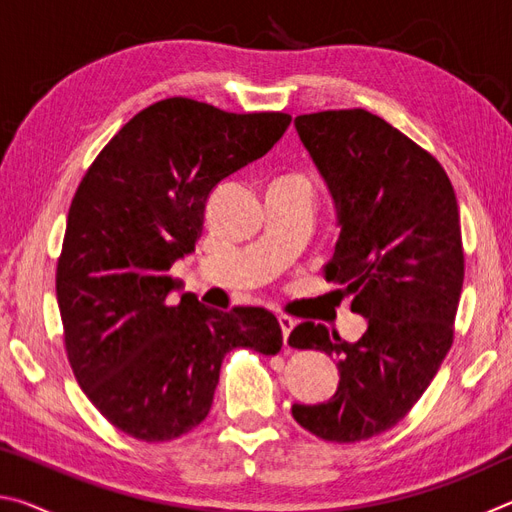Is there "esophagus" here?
I'll use <instances>...</instances> for the list:
<instances>
[{"label":"esophagus","mask_w":512,"mask_h":512,"mask_svg":"<svg viewBox=\"0 0 512 512\" xmlns=\"http://www.w3.org/2000/svg\"><path fill=\"white\" fill-rule=\"evenodd\" d=\"M277 320H280L282 341H284V345H287V348H289V334H291V329H293V325H296V323H293V318H289V316H280Z\"/></svg>","instance_id":"obj_1"}]
</instances>
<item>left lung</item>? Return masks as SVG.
<instances>
[{
  "instance_id": "1",
  "label": "left lung",
  "mask_w": 512,
  "mask_h": 512,
  "mask_svg": "<svg viewBox=\"0 0 512 512\" xmlns=\"http://www.w3.org/2000/svg\"><path fill=\"white\" fill-rule=\"evenodd\" d=\"M293 124L336 210L327 282L368 327L357 343L325 325L293 329L291 348L334 357L341 379L327 402L291 413L318 438L357 443L395 427L452 348L465 275L456 194L433 155L368 110Z\"/></svg>"
}]
</instances>
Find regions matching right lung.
Masks as SVG:
<instances>
[{"label": "right lung", "mask_w": 512, "mask_h": 512, "mask_svg": "<svg viewBox=\"0 0 512 512\" xmlns=\"http://www.w3.org/2000/svg\"><path fill=\"white\" fill-rule=\"evenodd\" d=\"M289 124L284 112L164 99L103 146L76 189L56 271L65 350L83 393L128 436H183L210 413L225 354L280 352L271 311H219L194 293L173 305L169 268L194 250L212 189Z\"/></svg>", "instance_id": "right-lung-1"}]
</instances>
